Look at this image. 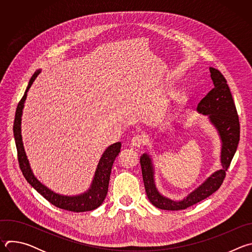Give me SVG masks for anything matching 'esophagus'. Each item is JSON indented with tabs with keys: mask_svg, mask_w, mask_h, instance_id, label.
Here are the masks:
<instances>
[{
	"mask_svg": "<svg viewBox=\"0 0 252 252\" xmlns=\"http://www.w3.org/2000/svg\"><path fill=\"white\" fill-rule=\"evenodd\" d=\"M146 143V137L143 134H135L130 140V146L133 148H140Z\"/></svg>",
	"mask_w": 252,
	"mask_h": 252,
	"instance_id": "1",
	"label": "esophagus"
}]
</instances>
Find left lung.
<instances>
[{
	"mask_svg": "<svg viewBox=\"0 0 252 252\" xmlns=\"http://www.w3.org/2000/svg\"><path fill=\"white\" fill-rule=\"evenodd\" d=\"M210 77L214 88L200 100L196 111L207 116L210 123L217 128L221 140L220 162L222 168L213 172L196 189L190 192L183 200H172L159 193L155 184V169L150 155L143 154L140 157L142 179L150 201L158 208L164 210L186 209L211 195L223 183L225 171L230 165L236 152L240 126L236 107L225 78L220 71L209 67Z\"/></svg>",
	"mask_w": 252,
	"mask_h": 252,
	"instance_id": "left-lung-1",
	"label": "left lung"
}]
</instances>
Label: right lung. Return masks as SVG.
I'll list each match as a JSON object with an SVG mask.
<instances>
[{
	"mask_svg": "<svg viewBox=\"0 0 252 252\" xmlns=\"http://www.w3.org/2000/svg\"><path fill=\"white\" fill-rule=\"evenodd\" d=\"M40 73H41V69H38L37 71H34V74L32 76L29 82V85L27 87V90L22 99L20 100L16 111L15 122H14V136L16 140L20 168L25 178L27 179V182L53 205L64 210L74 211V212H84V211L94 210L103 202L107 194L112 166L114 164L116 158L121 153L122 143L116 142L104 151V153L102 154L98 161L97 167L95 169L91 188L89 189V190H87L82 194L73 195V196L62 195L51 190L46 186H44L40 181H38V178L33 175L31 169L29 160L25 153L22 134H21V123H22L24 104L27 98V93Z\"/></svg>",
	"mask_w": 252,
	"mask_h": 252,
	"instance_id": "right-lung-1",
	"label": "right lung"
}]
</instances>
